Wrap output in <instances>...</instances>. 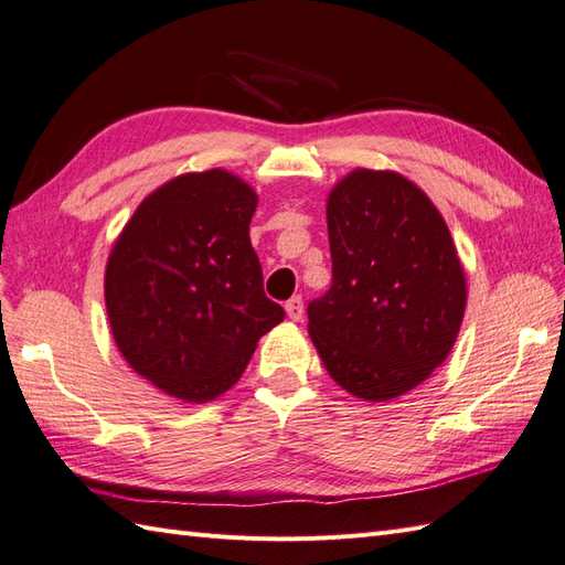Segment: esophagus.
I'll use <instances>...</instances> for the list:
<instances>
[{
  "instance_id": "34e87169",
  "label": "esophagus",
  "mask_w": 565,
  "mask_h": 565,
  "mask_svg": "<svg viewBox=\"0 0 565 565\" xmlns=\"http://www.w3.org/2000/svg\"><path fill=\"white\" fill-rule=\"evenodd\" d=\"M285 311H287V316H290L292 321H301V316H305V301H301L299 295H295L292 299H287Z\"/></svg>"
}]
</instances>
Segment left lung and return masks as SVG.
I'll list each match as a JSON object with an SVG mask.
<instances>
[{
  "label": "left lung",
  "instance_id": "1",
  "mask_svg": "<svg viewBox=\"0 0 565 565\" xmlns=\"http://www.w3.org/2000/svg\"><path fill=\"white\" fill-rule=\"evenodd\" d=\"M333 285L309 301V335L338 386L369 403L405 395L458 338L467 285L446 220L388 170H354L330 191Z\"/></svg>",
  "mask_w": 565,
  "mask_h": 565
}]
</instances>
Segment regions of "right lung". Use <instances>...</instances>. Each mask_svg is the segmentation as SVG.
I'll return each instance as SVG.
<instances>
[{
  "mask_svg": "<svg viewBox=\"0 0 565 565\" xmlns=\"http://www.w3.org/2000/svg\"><path fill=\"white\" fill-rule=\"evenodd\" d=\"M256 191L225 170L174 177L113 246L105 307L136 374L184 403L235 386L260 335L285 319L249 239Z\"/></svg>",
  "mask_w": 565,
  "mask_h": 565,
  "instance_id": "obj_1",
  "label": "right lung"
}]
</instances>
